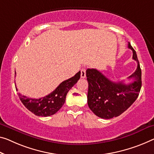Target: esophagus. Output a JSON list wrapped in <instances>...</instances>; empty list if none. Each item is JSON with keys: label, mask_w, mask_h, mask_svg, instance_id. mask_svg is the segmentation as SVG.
<instances>
[{"label": "esophagus", "mask_w": 154, "mask_h": 154, "mask_svg": "<svg viewBox=\"0 0 154 154\" xmlns=\"http://www.w3.org/2000/svg\"><path fill=\"white\" fill-rule=\"evenodd\" d=\"M80 76H81L82 79H85L86 77V69L85 68L80 70Z\"/></svg>", "instance_id": "1"}]
</instances>
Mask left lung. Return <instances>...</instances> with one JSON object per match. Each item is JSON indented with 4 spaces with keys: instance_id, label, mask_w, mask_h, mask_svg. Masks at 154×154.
<instances>
[{
    "instance_id": "obj_1",
    "label": "left lung",
    "mask_w": 154,
    "mask_h": 154,
    "mask_svg": "<svg viewBox=\"0 0 154 154\" xmlns=\"http://www.w3.org/2000/svg\"><path fill=\"white\" fill-rule=\"evenodd\" d=\"M128 47L133 51V59L138 63L136 70L128 78L133 79V82H114L96 69L86 71L89 85L87 103L94 114L101 118L110 119L122 114L134 103L140 93L142 86L140 64L130 42Z\"/></svg>"
}]
</instances>
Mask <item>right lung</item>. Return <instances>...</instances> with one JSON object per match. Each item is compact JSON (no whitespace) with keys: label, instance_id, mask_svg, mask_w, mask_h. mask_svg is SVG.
Returning <instances> with one entry per match:
<instances>
[{"label":"right lung","instance_id":"obj_1","mask_svg":"<svg viewBox=\"0 0 154 154\" xmlns=\"http://www.w3.org/2000/svg\"><path fill=\"white\" fill-rule=\"evenodd\" d=\"M80 77V72H79L74 76L61 82L49 95L41 98H28L20 94H18V96L25 107L34 114L38 116H50L63 107L68 91L76 83Z\"/></svg>","mask_w":154,"mask_h":154}]
</instances>
